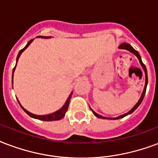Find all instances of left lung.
<instances>
[{
  "label": "left lung",
  "mask_w": 158,
  "mask_h": 158,
  "mask_svg": "<svg viewBox=\"0 0 158 158\" xmlns=\"http://www.w3.org/2000/svg\"><path fill=\"white\" fill-rule=\"evenodd\" d=\"M119 48L120 49H125V50H129L130 52H132L133 53L134 55L137 56V57L138 58V60H139V62H140L141 64V65L143 66V69H144V71H145V74H146V83H145V87H144V89H143V94H142V96H141V98L140 99H139V101H138V103H137V104H136L133 108L130 110L129 112H127V114H123V115H121V116H118V117H117V118H115L114 119H118V118H123V117L125 116H127V114H132V112L133 111H135L136 109H137V108H138V106L140 105L141 103H142V101L143 100V98H144V96H145V94H146V89H147V85H148V72H147V69H146V66H145V64L143 63V61H142V60H141V57H140V55H139V54H138V52L136 50H134L133 48H132L130 44H126V43H123L122 44H120L119 45ZM92 110V109H91ZM93 114H94L95 116L96 117H98V118H105V117H103V116H101V115H99V114H96L94 111H93ZM109 119H112V118H109Z\"/></svg>",
  "instance_id": "obj_1"
}]
</instances>
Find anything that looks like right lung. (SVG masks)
I'll list each match as a JSON object with an SVG mask.
<instances>
[{
  "instance_id": "obj_1",
  "label": "right lung",
  "mask_w": 158,
  "mask_h": 158,
  "mask_svg": "<svg viewBox=\"0 0 158 158\" xmlns=\"http://www.w3.org/2000/svg\"><path fill=\"white\" fill-rule=\"evenodd\" d=\"M39 37H42V36H39ZM44 38H46V37H44ZM33 41V40H30V41L28 42V44H26V47H24L22 50H20V52H19V54H18L17 55V58H16V64H17V61L18 60H19V57L20 56V55H21V53L24 51V50H26V48L30 45V44H31V42ZM16 65V64H15ZM15 66L14 67V69H13V73H14V71H15ZM12 84H13V75H12ZM71 95H72V93L70 94V95L69 96L68 99H67V101H66V103H64V105L62 107V108H60V110H58V111L55 112V113H53V114H47V115H35V114H31V113H30V112H28L26 109H25V108H23L22 106L20 105V107L22 108V109L24 110V111L26 112V114H28L29 116L32 117V118H37V119H40V120H43V121H55V120H60V119H61L62 118H64V115H65V113L66 111L68 110V107H69V101H70V98H71ZM19 102V101H18Z\"/></svg>"
}]
</instances>
